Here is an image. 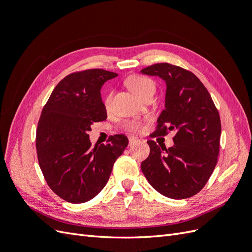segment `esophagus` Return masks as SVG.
<instances>
[{
    "label": "esophagus",
    "mask_w": 252,
    "mask_h": 252,
    "mask_svg": "<svg viewBox=\"0 0 252 252\" xmlns=\"http://www.w3.org/2000/svg\"><path fill=\"white\" fill-rule=\"evenodd\" d=\"M129 146H132V145H134L136 142L139 141V139L134 138V136H129Z\"/></svg>",
    "instance_id": "34e87169"
}]
</instances>
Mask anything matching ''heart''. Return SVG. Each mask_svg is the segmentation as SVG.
I'll use <instances>...</instances> for the list:
<instances>
[{
    "label": "heart",
    "mask_w": 252,
    "mask_h": 252,
    "mask_svg": "<svg viewBox=\"0 0 252 252\" xmlns=\"http://www.w3.org/2000/svg\"><path fill=\"white\" fill-rule=\"evenodd\" d=\"M125 85L130 89L136 96L141 98V100H143V98H145L148 95L154 94L155 89H156L155 82L150 78L146 77V75L140 74V73H134L127 77L125 80ZM112 95H113V93L112 91H109V93L106 94L103 97V104L106 109L110 108L111 102H112ZM148 120L149 119H146L145 121L129 120L124 123L123 129L129 132H139L142 130L145 123H146Z\"/></svg>",
    "instance_id": "1"
}]
</instances>
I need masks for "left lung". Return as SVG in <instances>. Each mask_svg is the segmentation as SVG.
I'll return each mask as SVG.
<instances>
[{"label":"left lung","instance_id":"1","mask_svg":"<svg viewBox=\"0 0 252 252\" xmlns=\"http://www.w3.org/2000/svg\"><path fill=\"white\" fill-rule=\"evenodd\" d=\"M158 75L167 84L165 109L154 138L174 130V145L166 148L147 141L150 152L141 169L161 194L182 200L200 192L216 168L220 151V120L208 90L194 73L169 63L141 70Z\"/></svg>","mask_w":252,"mask_h":252}]
</instances>
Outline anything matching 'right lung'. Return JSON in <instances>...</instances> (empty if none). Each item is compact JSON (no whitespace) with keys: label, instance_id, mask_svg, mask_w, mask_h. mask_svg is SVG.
I'll list each match as a JSON object with an SVG mask.
<instances>
[{"label":"right lung","instance_id":"right-lung-1","mask_svg":"<svg viewBox=\"0 0 252 252\" xmlns=\"http://www.w3.org/2000/svg\"><path fill=\"white\" fill-rule=\"evenodd\" d=\"M116 72L100 68L75 71L59 82L37 122L35 147L44 179L61 199L85 203L107 184L112 167L128 145L124 134L91 147V125L107 118L101 87Z\"/></svg>","mask_w":252,"mask_h":252}]
</instances>
